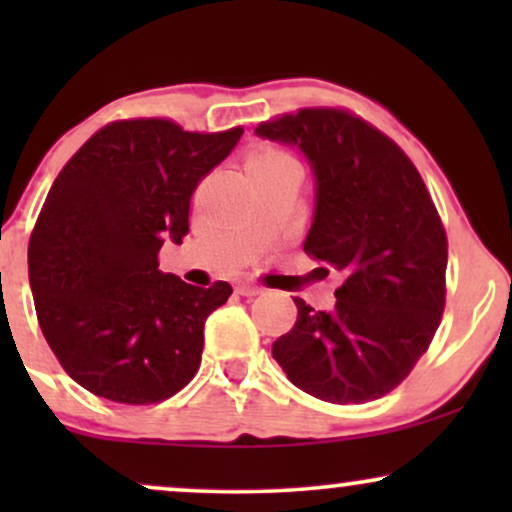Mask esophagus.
I'll list each match as a JSON object with an SVG mask.
<instances>
[{"label":"esophagus","instance_id":"esophagus-1","mask_svg":"<svg viewBox=\"0 0 512 512\" xmlns=\"http://www.w3.org/2000/svg\"><path fill=\"white\" fill-rule=\"evenodd\" d=\"M236 291L240 293V296H257V293H260L262 289H260V286L250 284V281H243V284L236 286Z\"/></svg>","mask_w":512,"mask_h":512}]
</instances>
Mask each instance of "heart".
Returning a JSON list of instances; mask_svg holds the SVG:
<instances>
[{"label":"heart","mask_w":512,"mask_h":512,"mask_svg":"<svg viewBox=\"0 0 512 512\" xmlns=\"http://www.w3.org/2000/svg\"><path fill=\"white\" fill-rule=\"evenodd\" d=\"M279 161H291L289 154H284L281 149H276V146H260V149H255L248 158V166H255V163H279Z\"/></svg>","instance_id":"1"}]
</instances>
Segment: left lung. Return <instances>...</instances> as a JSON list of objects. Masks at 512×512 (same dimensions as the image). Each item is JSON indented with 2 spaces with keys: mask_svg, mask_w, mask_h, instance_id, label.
Returning <instances> with one entry per match:
<instances>
[{
  "mask_svg": "<svg viewBox=\"0 0 512 512\" xmlns=\"http://www.w3.org/2000/svg\"><path fill=\"white\" fill-rule=\"evenodd\" d=\"M313 166L303 250L346 274L330 313L293 298L296 325L272 356L303 392L332 404L385 397L426 354L445 308L448 236L411 158L344 108H301L255 129Z\"/></svg>",
  "mask_w": 512,
  "mask_h": 512,
  "instance_id": "8db88e82",
  "label": "left lung"
}]
</instances>
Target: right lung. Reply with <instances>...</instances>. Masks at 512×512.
Wrapping results in <instances>:
<instances>
[{"label":"right lung","instance_id":"right-lung-1","mask_svg":"<svg viewBox=\"0 0 512 512\" xmlns=\"http://www.w3.org/2000/svg\"><path fill=\"white\" fill-rule=\"evenodd\" d=\"M243 127L185 132L168 117L98 129L52 182L28 243L35 315L52 354L93 395L156 404L195 378L204 322L233 289L158 269L190 231V199Z\"/></svg>","mask_w":512,"mask_h":512}]
</instances>
